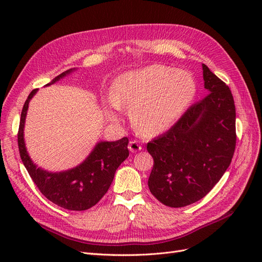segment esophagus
Instances as JSON below:
<instances>
[{
    "label": "esophagus",
    "mask_w": 262,
    "mask_h": 262,
    "mask_svg": "<svg viewBox=\"0 0 262 262\" xmlns=\"http://www.w3.org/2000/svg\"><path fill=\"white\" fill-rule=\"evenodd\" d=\"M128 147H129V149L131 150L132 153H137V152H139V150L142 149V146L138 143L137 141H130Z\"/></svg>",
    "instance_id": "obj_1"
}]
</instances>
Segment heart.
<instances>
[{
	"label": "heart",
	"mask_w": 262,
	"mask_h": 262,
	"mask_svg": "<svg viewBox=\"0 0 262 262\" xmlns=\"http://www.w3.org/2000/svg\"><path fill=\"white\" fill-rule=\"evenodd\" d=\"M195 93L196 85L190 73L152 64L118 76L110 98L116 109L130 108L132 123L141 132L157 136L178 122L192 104Z\"/></svg>",
	"instance_id": "b5f03b06"
}]
</instances>
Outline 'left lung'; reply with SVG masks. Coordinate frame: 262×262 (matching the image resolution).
<instances>
[{
  "label": "left lung",
  "instance_id": "obj_1",
  "mask_svg": "<svg viewBox=\"0 0 262 262\" xmlns=\"http://www.w3.org/2000/svg\"><path fill=\"white\" fill-rule=\"evenodd\" d=\"M209 94L178 122L147 143L154 160L149 191L170 208L201 200L224 175L236 145V110L229 87L202 64Z\"/></svg>",
  "mask_w": 262,
  "mask_h": 262
}]
</instances>
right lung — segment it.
<instances>
[{
    "instance_id": "add662e5",
    "label": "right lung",
    "mask_w": 262,
    "mask_h": 262,
    "mask_svg": "<svg viewBox=\"0 0 262 262\" xmlns=\"http://www.w3.org/2000/svg\"><path fill=\"white\" fill-rule=\"evenodd\" d=\"M74 70L70 69L61 73L46 86L58 82ZM36 93L37 90L31 91L20 115L17 140L21 162L47 199L67 210L84 211L90 209L108 191L117 168L129 156V140L122 138L114 142L100 141L82 164L64 171L51 172L38 167L31 161L24 140L28 105Z\"/></svg>"
}]
</instances>
